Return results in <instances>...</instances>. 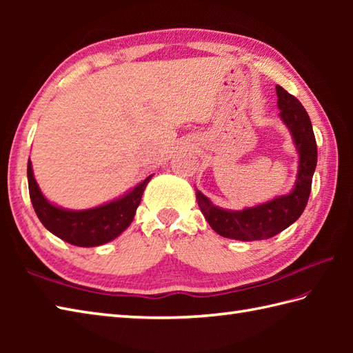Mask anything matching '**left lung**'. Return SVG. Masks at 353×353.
<instances>
[{
  "label": "left lung",
  "mask_w": 353,
  "mask_h": 353,
  "mask_svg": "<svg viewBox=\"0 0 353 353\" xmlns=\"http://www.w3.org/2000/svg\"><path fill=\"white\" fill-rule=\"evenodd\" d=\"M279 117L291 132L299 153V170L294 188L287 196H279L265 203L230 211L215 206L205 194L196 191L197 203L216 234L238 241H259L272 238L291 226L305 211L308 203L312 176L317 165V142L314 137L308 112L294 95L282 86H276Z\"/></svg>",
  "instance_id": "obj_1"
}]
</instances>
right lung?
I'll return each mask as SVG.
<instances>
[{"instance_id":"obj_1","label":"right lung","mask_w":353,"mask_h":353,"mask_svg":"<svg viewBox=\"0 0 353 353\" xmlns=\"http://www.w3.org/2000/svg\"><path fill=\"white\" fill-rule=\"evenodd\" d=\"M27 179L30 200L37 219L52 235L72 245L97 247L115 239L130 226L141 203L142 192L152 176L138 183L123 197L83 211H70L50 203L34 181L30 161L27 165Z\"/></svg>"}]
</instances>
